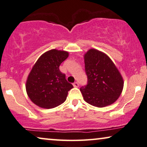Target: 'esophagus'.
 <instances>
[{"instance_id": "1", "label": "esophagus", "mask_w": 147, "mask_h": 147, "mask_svg": "<svg viewBox=\"0 0 147 147\" xmlns=\"http://www.w3.org/2000/svg\"><path fill=\"white\" fill-rule=\"evenodd\" d=\"M73 86L74 87H76V88H78L79 86V84L77 82H75L74 83H73Z\"/></svg>"}]
</instances>
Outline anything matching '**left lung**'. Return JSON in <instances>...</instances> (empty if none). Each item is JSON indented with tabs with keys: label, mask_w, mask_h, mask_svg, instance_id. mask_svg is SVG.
I'll list each match as a JSON object with an SVG mask.
<instances>
[{
	"label": "left lung",
	"mask_w": 147,
	"mask_h": 147,
	"mask_svg": "<svg viewBox=\"0 0 147 147\" xmlns=\"http://www.w3.org/2000/svg\"><path fill=\"white\" fill-rule=\"evenodd\" d=\"M88 82L80 88L83 98L92 106L103 108L112 104L121 95L123 80L111 59L95 49L84 56Z\"/></svg>",
	"instance_id": "obj_1"
}]
</instances>
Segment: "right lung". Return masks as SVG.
I'll return each mask as SVG.
<instances>
[{
  "instance_id": "add662e5",
  "label": "right lung",
  "mask_w": 147,
  "mask_h": 147,
  "mask_svg": "<svg viewBox=\"0 0 147 147\" xmlns=\"http://www.w3.org/2000/svg\"><path fill=\"white\" fill-rule=\"evenodd\" d=\"M69 56L61 50H49L41 55L30 71L26 89L32 102L41 108L50 109L59 106L67 99L73 86L68 82L60 65Z\"/></svg>"
}]
</instances>
